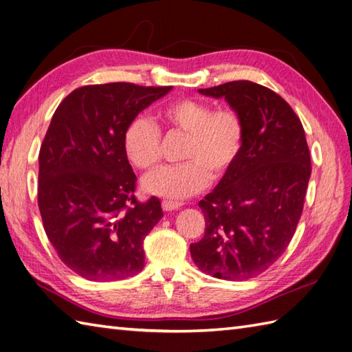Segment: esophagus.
I'll use <instances>...</instances> for the list:
<instances>
[{"label": "esophagus", "instance_id": "34e87169", "mask_svg": "<svg viewBox=\"0 0 352 352\" xmlns=\"http://www.w3.org/2000/svg\"><path fill=\"white\" fill-rule=\"evenodd\" d=\"M179 206H183V204L182 202H177V201H168V199H165V201H162V208H164L165 211H175V210H178Z\"/></svg>", "mask_w": 352, "mask_h": 352}]
</instances>
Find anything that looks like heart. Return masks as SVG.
I'll list each match as a JSON object with an SVG mask.
<instances>
[{"label": "heart", "mask_w": 352, "mask_h": 352, "mask_svg": "<svg viewBox=\"0 0 352 352\" xmlns=\"http://www.w3.org/2000/svg\"><path fill=\"white\" fill-rule=\"evenodd\" d=\"M155 120L168 131L187 133L183 164L164 166L144 179L148 193L169 201L199 193L210 179L226 175L238 160L245 140V123L232 107L215 108L196 99H179L162 107ZM162 135L147 117H137L123 133L124 155L141 170H151L160 162Z\"/></svg>", "instance_id": "heart-1"}]
</instances>
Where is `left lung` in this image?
<instances>
[{
	"label": "left lung",
	"instance_id": "left-lung-1",
	"mask_svg": "<svg viewBox=\"0 0 352 352\" xmlns=\"http://www.w3.org/2000/svg\"><path fill=\"white\" fill-rule=\"evenodd\" d=\"M199 92L224 98L245 123L241 155L199 202L205 235L190 245L202 272L242 281L283 256L303 211L311 155L299 117L274 90L236 80Z\"/></svg>",
	"mask_w": 352,
	"mask_h": 352
}]
</instances>
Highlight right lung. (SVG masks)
Returning <instances> with one entry per match:
<instances>
[{
	"label": "right lung",
	"instance_id": "1",
	"mask_svg": "<svg viewBox=\"0 0 352 352\" xmlns=\"http://www.w3.org/2000/svg\"><path fill=\"white\" fill-rule=\"evenodd\" d=\"M170 86L89 85L52 117L40 148L38 208L59 258L90 281H116L144 267V238L164 217L160 201L135 197L137 175L123 133Z\"/></svg>",
	"mask_w": 352,
	"mask_h": 352
}]
</instances>
